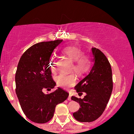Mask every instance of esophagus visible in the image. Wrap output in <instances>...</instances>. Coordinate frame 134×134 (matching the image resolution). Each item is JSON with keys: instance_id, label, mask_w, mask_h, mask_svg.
Wrapping results in <instances>:
<instances>
[{"instance_id": "obj_1", "label": "esophagus", "mask_w": 134, "mask_h": 134, "mask_svg": "<svg viewBox=\"0 0 134 134\" xmlns=\"http://www.w3.org/2000/svg\"><path fill=\"white\" fill-rule=\"evenodd\" d=\"M67 100H71V95L70 94L69 95L68 98H67Z\"/></svg>"}]
</instances>
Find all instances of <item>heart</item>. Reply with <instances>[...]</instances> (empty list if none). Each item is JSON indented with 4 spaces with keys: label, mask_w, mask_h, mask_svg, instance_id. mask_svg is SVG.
Returning <instances> with one entry per match:
<instances>
[{
    "label": "heart",
    "mask_w": 134,
    "mask_h": 134,
    "mask_svg": "<svg viewBox=\"0 0 134 134\" xmlns=\"http://www.w3.org/2000/svg\"><path fill=\"white\" fill-rule=\"evenodd\" d=\"M62 53L72 62L71 69L74 70L78 76H84L91 70L93 65V59L80 48L74 46H68L62 49ZM56 59L51 57L50 59V68L52 72L56 71ZM76 76L72 72L70 74L62 73L56 77V82L58 86L63 88H69L76 83Z\"/></svg>",
    "instance_id": "1"
}]
</instances>
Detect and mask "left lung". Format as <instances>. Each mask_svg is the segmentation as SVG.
Returning <instances> with one entry per match:
<instances>
[{"mask_svg": "<svg viewBox=\"0 0 134 134\" xmlns=\"http://www.w3.org/2000/svg\"><path fill=\"white\" fill-rule=\"evenodd\" d=\"M94 63L90 73L80 81L75 89L83 98L72 96L80 108L73 113L80 122H92L98 118L106 108L113 90L112 71L108 59L99 49L92 48Z\"/></svg>", "mask_w": 134, "mask_h": 134, "instance_id": "obj_1", "label": "left lung"}]
</instances>
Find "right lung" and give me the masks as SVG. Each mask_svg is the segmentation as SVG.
Here are the masks:
<instances>
[{"mask_svg":"<svg viewBox=\"0 0 134 134\" xmlns=\"http://www.w3.org/2000/svg\"><path fill=\"white\" fill-rule=\"evenodd\" d=\"M62 40L40 42L26 50L19 62L15 73V92L24 113L36 123H45L52 118L57 104L64 102L69 93L60 87L48 94L56 83L51 76L50 58Z\"/></svg>","mask_w":134,"mask_h":134,"instance_id":"add662e5","label":"right lung"}]
</instances>
